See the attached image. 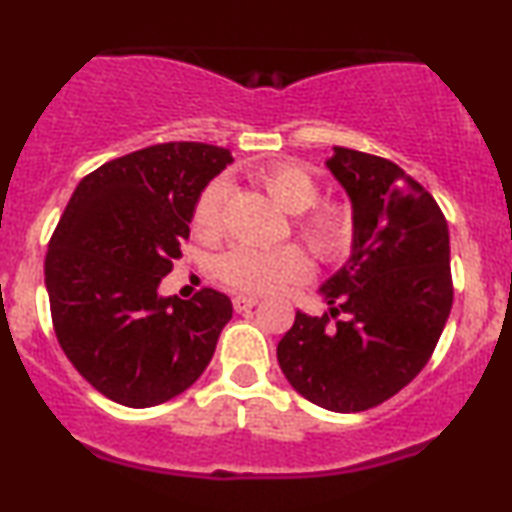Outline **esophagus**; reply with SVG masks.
<instances>
[{
	"instance_id": "34e87169",
	"label": "esophagus",
	"mask_w": 512,
	"mask_h": 512,
	"mask_svg": "<svg viewBox=\"0 0 512 512\" xmlns=\"http://www.w3.org/2000/svg\"><path fill=\"white\" fill-rule=\"evenodd\" d=\"M257 303H260V300L252 298V295H236V298H233V310H236V312H248Z\"/></svg>"
}]
</instances>
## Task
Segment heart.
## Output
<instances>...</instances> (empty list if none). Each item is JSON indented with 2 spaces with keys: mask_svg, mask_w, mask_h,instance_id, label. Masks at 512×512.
Segmentation results:
<instances>
[{
  "mask_svg": "<svg viewBox=\"0 0 512 512\" xmlns=\"http://www.w3.org/2000/svg\"><path fill=\"white\" fill-rule=\"evenodd\" d=\"M257 181L269 197L295 219V231L305 240L307 248L322 257L324 262H343L355 250L357 214L350 202L324 200L322 183L305 166L295 162H274L257 169ZM229 195L226 178L209 181L193 207V233L205 243H214L224 233V205ZM310 257L298 245L283 248H255V245H236L219 257L217 276L224 286L240 293H274L293 281L310 276Z\"/></svg>",
  "mask_w": 512,
  "mask_h": 512,
  "instance_id": "1",
  "label": "heart"
}]
</instances>
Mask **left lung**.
<instances>
[{
    "label": "left lung",
    "mask_w": 512,
    "mask_h": 512,
    "mask_svg": "<svg viewBox=\"0 0 512 512\" xmlns=\"http://www.w3.org/2000/svg\"><path fill=\"white\" fill-rule=\"evenodd\" d=\"M326 166L353 202L355 250L319 288L331 310L295 312L276 357L310 403L362 412L405 389L432 357L453 307L451 240L441 207L398 164L334 147Z\"/></svg>",
    "instance_id": "left-lung-1"
}]
</instances>
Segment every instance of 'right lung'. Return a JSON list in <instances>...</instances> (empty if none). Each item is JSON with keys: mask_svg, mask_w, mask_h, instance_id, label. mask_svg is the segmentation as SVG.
I'll list each match as a JSON object with an SVG mask.
<instances>
[{"mask_svg": "<svg viewBox=\"0 0 512 512\" xmlns=\"http://www.w3.org/2000/svg\"><path fill=\"white\" fill-rule=\"evenodd\" d=\"M231 164L205 143H162L102 164L73 190L49 238L54 334L78 374L128 408L166 403L205 372L231 300L202 288L162 298L190 238L195 200Z\"/></svg>", "mask_w": 512, "mask_h": 512, "instance_id": "1", "label": "right lung"}]
</instances>
